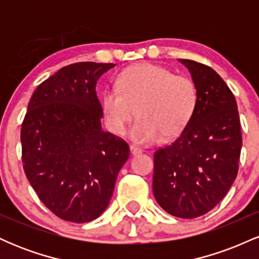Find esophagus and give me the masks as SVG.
Wrapping results in <instances>:
<instances>
[{
  "label": "esophagus",
  "instance_id": "esophagus-1",
  "mask_svg": "<svg viewBox=\"0 0 259 259\" xmlns=\"http://www.w3.org/2000/svg\"><path fill=\"white\" fill-rule=\"evenodd\" d=\"M130 153H132L133 156H138V154L142 153V150H141V148H139V147L130 146Z\"/></svg>",
  "mask_w": 259,
  "mask_h": 259
}]
</instances>
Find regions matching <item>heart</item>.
<instances>
[{"instance_id":"heart-1","label":"heart","mask_w":259,"mask_h":259,"mask_svg":"<svg viewBox=\"0 0 259 259\" xmlns=\"http://www.w3.org/2000/svg\"><path fill=\"white\" fill-rule=\"evenodd\" d=\"M118 89H108L102 95L106 125L114 135H123L136 114L139 119L130 139L139 145L179 136L197 106L195 82L156 64L127 68L118 78Z\"/></svg>"}]
</instances>
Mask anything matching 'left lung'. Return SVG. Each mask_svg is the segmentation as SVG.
I'll list each match as a JSON object with an SVG mask.
<instances>
[{
	"mask_svg": "<svg viewBox=\"0 0 259 259\" xmlns=\"http://www.w3.org/2000/svg\"><path fill=\"white\" fill-rule=\"evenodd\" d=\"M197 89L191 120L171 145L154 152L153 194L165 212L192 219L221 202L236 179L242 147L233 92L215 70L179 59Z\"/></svg>",
	"mask_w": 259,
	"mask_h": 259,
	"instance_id": "8db88e82",
	"label": "left lung"
}]
</instances>
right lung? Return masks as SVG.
I'll use <instances>...</instances> for the list:
<instances>
[{
	"mask_svg": "<svg viewBox=\"0 0 259 259\" xmlns=\"http://www.w3.org/2000/svg\"><path fill=\"white\" fill-rule=\"evenodd\" d=\"M113 63L59 69L32 94L20 133L23 167L41 202L61 219L88 223L106 210L126 142L102 130L96 85Z\"/></svg>",
	"mask_w": 259,
	"mask_h": 259,
	"instance_id": "1",
	"label": "right lung"
}]
</instances>
